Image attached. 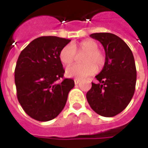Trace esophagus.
Returning <instances> with one entry per match:
<instances>
[{
	"label": "esophagus",
	"mask_w": 148,
	"mask_h": 148,
	"mask_svg": "<svg viewBox=\"0 0 148 148\" xmlns=\"http://www.w3.org/2000/svg\"><path fill=\"white\" fill-rule=\"evenodd\" d=\"M80 81H81L80 79H74V84H78L80 83Z\"/></svg>",
	"instance_id": "esophagus-1"
}]
</instances>
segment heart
Wrapping results in <instances>:
<instances>
[{
    "label": "heart",
    "mask_w": 148,
    "mask_h": 148,
    "mask_svg": "<svg viewBox=\"0 0 148 148\" xmlns=\"http://www.w3.org/2000/svg\"><path fill=\"white\" fill-rule=\"evenodd\" d=\"M77 53H84L81 57L82 64H74L66 69L65 74L69 77L84 78L100 71L105 64V55L98 49V44L95 40L88 39L76 45H66L60 50L59 58L63 64L70 65L73 63Z\"/></svg>",
    "instance_id": "b5f03b06"
}]
</instances>
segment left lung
<instances>
[{"label": "left lung", "instance_id": "1", "mask_svg": "<svg viewBox=\"0 0 148 148\" xmlns=\"http://www.w3.org/2000/svg\"><path fill=\"white\" fill-rule=\"evenodd\" d=\"M105 51V64L96 75L87 100L93 110L103 117H114L124 110L134 94L137 80L132 51L121 38L110 33H95Z\"/></svg>", "mask_w": 148, "mask_h": 148}]
</instances>
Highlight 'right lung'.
Masks as SVG:
<instances>
[{
  "label": "right lung",
  "instance_id": "obj_1",
  "mask_svg": "<svg viewBox=\"0 0 148 148\" xmlns=\"http://www.w3.org/2000/svg\"><path fill=\"white\" fill-rule=\"evenodd\" d=\"M70 41L54 36L40 37L32 40L18 57L14 71L17 99L27 114L37 121L55 118L74 87L72 79L56 83L64 74L59 53Z\"/></svg>",
  "mask_w": 148,
  "mask_h": 148
}]
</instances>
